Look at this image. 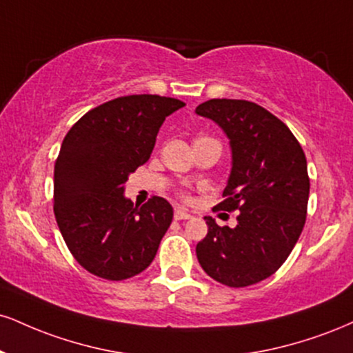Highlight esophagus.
I'll use <instances>...</instances> for the list:
<instances>
[{
	"label": "esophagus",
	"mask_w": 353,
	"mask_h": 353,
	"mask_svg": "<svg viewBox=\"0 0 353 353\" xmlns=\"http://www.w3.org/2000/svg\"><path fill=\"white\" fill-rule=\"evenodd\" d=\"M174 219H176V220H189L190 219V214H188V212H185V210L176 209V210H174Z\"/></svg>",
	"instance_id": "34e87169"
}]
</instances>
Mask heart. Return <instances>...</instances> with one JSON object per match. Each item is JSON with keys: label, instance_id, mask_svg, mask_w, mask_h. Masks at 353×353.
Instances as JSON below:
<instances>
[{"label": "heart", "instance_id": "obj_1", "mask_svg": "<svg viewBox=\"0 0 353 353\" xmlns=\"http://www.w3.org/2000/svg\"><path fill=\"white\" fill-rule=\"evenodd\" d=\"M199 139H205V138H199ZM181 199H182V201H185V202H190V199H192V197H190L188 192H181Z\"/></svg>", "mask_w": 353, "mask_h": 353}]
</instances>
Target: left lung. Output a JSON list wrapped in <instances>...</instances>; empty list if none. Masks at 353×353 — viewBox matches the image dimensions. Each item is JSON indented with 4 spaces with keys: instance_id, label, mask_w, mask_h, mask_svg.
<instances>
[{
    "instance_id": "1",
    "label": "left lung",
    "mask_w": 353,
    "mask_h": 353,
    "mask_svg": "<svg viewBox=\"0 0 353 353\" xmlns=\"http://www.w3.org/2000/svg\"><path fill=\"white\" fill-rule=\"evenodd\" d=\"M227 133L232 174L214 210L235 212L236 227L212 217L195 253L215 281L230 288L270 278L290 256L307 215V161L296 136L268 110L248 100L212 99L195 108Z\"/></svg>"
}]
</instances>
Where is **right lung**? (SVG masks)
<instances>
[{
  "label": "right lung",
  "mask_w": 353,
  "mask_h": 353,
  "mask_svg": "<svg viewBox=\"0 0 353 353\" xmlns=\"http://www.w3.org/2000/svg\"><path fill=\"white\" fill-rule=\"evenodd\" d=\"M184 105L148 93L118 97L85 113L63 138L54 165V215L88 273L123 281L154 260L172 222L171 203L152 195L134 207L123 190L150 159L165 117Z\"/></svg>",
  "instance_id": "right-lung-1"
}]
</instances>
